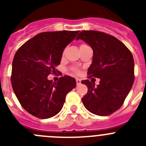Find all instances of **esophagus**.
<instances>
[{"label": "esophagus", "instance_id": "esophagus-1", "mask_svg": "<svg viewBox=\"0 0 146 146\" xmlns=\"http://www.w3.org/2000/svg\"><path fill=\"white\" fill-rule=\"evenodd\" d=\"M76 82H77V85H80L81 83V80L79 78H77L76 79Z\"/></svg>", "mask_w": 146, "mask_h": 146}]
</instances>
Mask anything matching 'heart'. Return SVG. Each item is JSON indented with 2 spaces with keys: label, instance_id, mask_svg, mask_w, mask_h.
<instances>
[{
  "label": "heart",
  "instance_id": "b5f03b06",
  "mask_svg": "<svg viewBox=\"0 0 146 146\" xmlns=\"http://www.w3.org/2000/svg\"><path fill=\"white\" fill-rule=\"evenodd\" d=\"M73 70H74V72H76V73H78V72H79V70H78V69H74Z\"/></svg>",
  "mask_w": 146,
  "mask_h": 146
}]
</instances>
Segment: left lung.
Wrapping results in <instances>:
<instances>
[{"instance_id": "obj_1", "label": "left lung", "mask_w": 146, "mask_h": 146, "mask_svg": "<svg viewBox=\"0 0 146 146\" xmlns=\"http://www.w3.org/2000/svg\"><path fill=\"white\" fill-rule=\"evenodd\" d=\"M94 51L88 74L100 79L98 86L88 80H82L88 93L82 102L89 112L106 116L117 111L133 85L135 63L129 49L115 37L96 31H83L77 36Z\"/></svg>"}]
</instances>
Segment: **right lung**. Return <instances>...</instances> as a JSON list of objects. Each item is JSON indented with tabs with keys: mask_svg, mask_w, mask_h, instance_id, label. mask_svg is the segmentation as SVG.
<instances>
[{
	"mask_svg": "<svg viewBox=\"0 0 146 146\" xmlns=\"http://www.w3.org/2000/svg\"><path fill=\"white\" fill-rule=\"evenodd\" d=\"M79 31L44 32L27 41L19 48L12 62L11 86L18 101L28 113L46 119L61 110L66 94L76 87L69 76L57 82L49 80L61 60L67 45Z\"/></svg>",
	"mask_w": 146,
	"mask_h": 146,
	"instance_id": "1",
	"label": "right lung"
}]
</instances>
